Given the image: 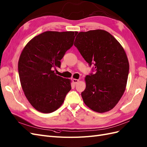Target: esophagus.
<instances>
[{
  "label": "esophagus",
  "instance_id": "1",
  "mask_svg": "<svg viewBox=\"0 0 147 147\" xmlns=\"http://www.w3.org/2000/svg\"><path fill=\"white\" fill-rule=\"evenodd\" d=\"M72 81H73V82L74 84H76L79 82V79H73Z\"/></svg>",
  "mask_w": 147,
  "mask_h": 147
}]
</instances>
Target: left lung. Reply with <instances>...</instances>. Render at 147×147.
I'll return each mask as SVG.
<instances>
[{
    "instance_id": "obj_1",
    "label": "left lung",
    "mask_w": 147,
    "mask_h": 147,
    "mask_svg": "<svg viewBox=\"0 0 147 147\" xmlns=\"http://www.w3.org/2000/svg\"><path fill=\"white\" fill-rule=\"evenodd\" d=\"M74 45L96 71L85 78L84 102L100 113L112 110L124 94L128 78L129 64L123 46L102 29L79 32Z\"/></svg>"
}]
</instances>
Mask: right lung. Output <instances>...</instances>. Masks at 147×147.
Segmentation results:
<instances>
[{"instance_id": "add662e5", "label": "right lung", "mask_w": 147, "mask_h": 147, "mask_svg": "<svg viewBox=\"0 0 147 147\" xmlns=\"http://www.w3.org/2000/svg\"><path fill=\"white\" fill-rule=\"evenodd\" d=\"M77 31H45L25 45L19 58L18 73L26 98L36 110L56 111L71 89V80L57 76L60 60L72 47Z\"/></svg>"}]
</instances>
